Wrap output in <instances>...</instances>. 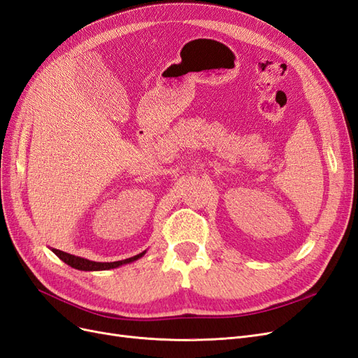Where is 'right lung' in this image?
I'll return each instance as SVG.
<instances>
[{
  "label": "right lung",
  "mask_w": 358,
  "mask_h": 358,
  "mask_svg": "<svg viewBox=\"0 0 358 358\" xmlns=\"http://www.w3.org/2000/svg\"><path fill=\"white\" fill-rule=\"evenodd\" d=\"M52 252L58 255L64 263L78 268V270H85V272H96V270H109V268H116L122 264H128V263H133L136 259H138L140 257H143L146 254V251H143L142 254H137L131 258H127V259H121V262H113V263H96V262H91V259H86L82 257H76L71 254H67L64 251H59V249H52Z\"/></svg>",
  "instance_id": "add662e5"
}]
</instances>
